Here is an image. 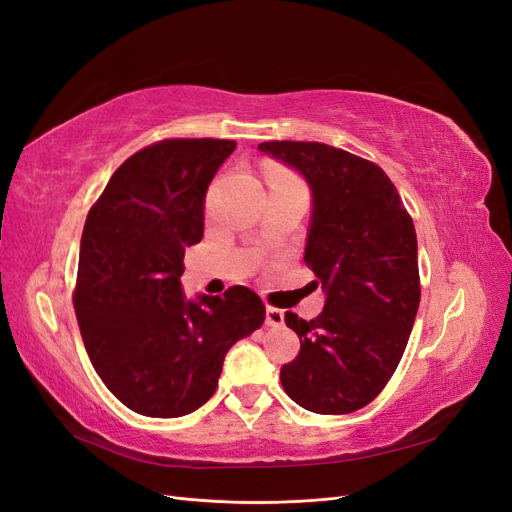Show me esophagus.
<instances>
[{
	"label": "esophagus",
	"instance_id": "34e87169",
	"mask_svg": "<svg viewBox=\"0 0 512 512\" xmlns=\"http://www.w3.org/2000/svg\"><path fill=\"white\" fill-rule=\"evenodd\" d=\"M265 322H267V327L280 329L282 324H284V312H282V309H277V307H267Z\"/></svg>",
	"mask_w": 512,
	"mask_h": 512
}]
</instances>
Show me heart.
Returning a JSON list of instances; mask_svg holds the SVG:
<instances>
[{"label":"heart","mask_w":512,"mask_h":512,"mask_svg":"<svg viewBox=\"0 0 512 512\" xmlns=\"http://www.w3.org/2000/svg\"><path fill=\"white\" fill-rule=\"evenodd\" d=\"M273 179H282V181H290V183H297L294 179H290V177H286V175H273Z\"/></svg>","instance_id":"heart-1"}]
</instances>
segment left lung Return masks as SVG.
Wrapping results in <instances>:
<instances>
[{"instance_id":"1","label":"left lung","mask_w":512,"mask_h":512,"mask_svg":"<svg viewBox=\"0 0 512 512\" xmlns=\"http://www.w3.org/2000/svg\"><path fill=\"white\" fill-rule=\"evenodd\" d=\"M258 149L307 183L305 265L324 292L314 320L286 314L301 350L282 367V386L309 412H354L393 376L418 312L412 218L374 162L322 143L271 141Z\"/></svg>"}]
</instances>
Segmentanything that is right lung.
Returning <instances> with one entry per match:
<instances>
[{"instance_id":"obj_1","label":"right lung","mask_w":512,"mask_h":512,"mask_svg":"<svg viewBox=\"0 0 512 512\" xmlns=\"http://www.w3.org/2000/svg\"><path fill=\"white\" fill-rule=\"evenodd\" d=\"M235 141L173 138L123 162L91 207L74 309L98 376L123 406L153 418L209 401L224 356L265 322L245 286L224 297L181 288L185 247L205 230V194Z\"/></svg>"}]
</instances>
